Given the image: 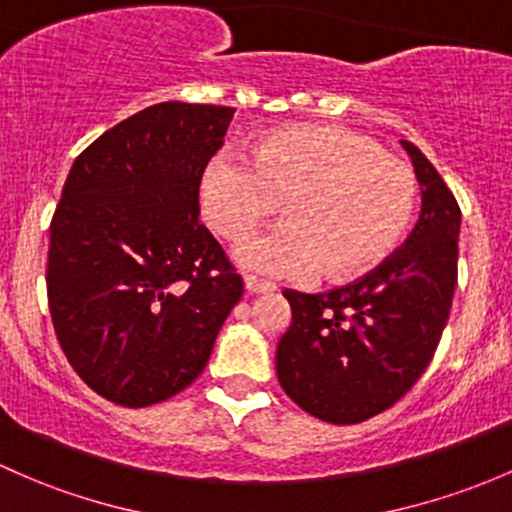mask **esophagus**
Instances as JSON below:
<instances>
[{
	"instance_id": "esophagus-1",
	"label": "esophagus",
	"mask_w": 512,
	"mask_h": 512,
	"mask_svg": "<svg viewBox=\"0 0 512 512\" xmlns=\"http://www.w3.org/2000/svg\"><path fill=\"white\" fill-rule=\"evenodd\" d=\"M245 289L247 294H265V292H274V284L267 282V279L255 277V274H245Z\"/></svg>"
}]
</instances>
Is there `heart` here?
<instances>
[{"mask_svg":"<svg viewBox=\"0 0 512 512\" xmlns=\"http://www.w3.org/2000/svg\"><path fill=\"white\" fill-rule=\"evenodd\" d=\"M289 220L240 247L242 267L270 277L331 282L368 274L397 250L412 223L410 164L346 127L301 125L257 139L247 161L220 154L201 179L208 225L240 245L274 213Z\"/></svg>","mask_w":512,"mask_h":512,"instance_id":"b5f03b06","label":"heart"}]
</instances>
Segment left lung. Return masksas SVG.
Instances as JSON below:
<instances>
[{"mask_svg":"<svg viewBox=\"0 0 512 512\" xmlns=\"http://www.w3.org/2000/svg\"><path fill=\"white\" fill-rule=\"evenodd\" d=\"M422 188L417 225L383 265L319 294L287 289L292 326L279 338L277 378L331 424H358L395 405L439 346L459 262L461 208L432 161L402 139Z\"/></svg>","mask_w":512,"mask_h":512,"instance_id":"obj_1","label":"left lung"}]
</instances>
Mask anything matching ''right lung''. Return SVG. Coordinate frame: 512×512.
<instances>
[{"instance_id":"1","label":"right lung","mask_w":512,"mask_h":512,"mask_svg":"<svg viewBox=\"0 0 512 512\" xmlns=\"http://www.w3.org/2000/svg\"><path fill=\"white\" fill-rule=\"evenodd\" d=\"M235 107L159 102L75 159L51 220L56 338L122 407L179 395L206 368L242 277L198 218V188Z\"/></svg>"}]
</instances>
